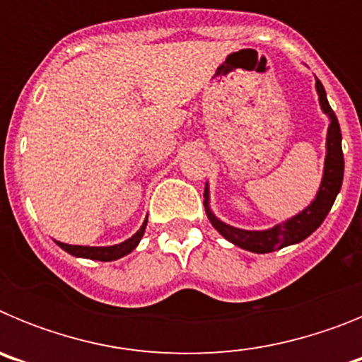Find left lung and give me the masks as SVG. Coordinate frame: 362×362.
<instances>
[{
  "label": "left lung",
  "mask_w": 362,
  "mask_h": 362,
  "mask_svg": "<svg viewBox=\"0 0 362 362\" xmlns=\"http://www.w3.org/2000/svg\"><path fill=\"white\" fill-rule=\"evenodd\" d=\"M315 88H317L319 103H321L322 112L330 117V127H328V136H326V159L321 188H319L317 196H315V199L312 201L308 209L297 214L292 219L284 221L283 225H277L270 230H261V232H250V230L233 228V226L217 219L209 209V190H204V210H206V216H209L214 228L223 238L228 239L233 245L241 246L245 250L254 252V254H268V252H276L279 248H284V246L300 243L321 226V223L330 212L339 190H341L344 175L341 127H339L337 117H335L334 110H332L330 103L326 99L325 86L319 79L315 81Z\"/></svg>",
  "instance_id": "8db88e82"
}]
</instances>
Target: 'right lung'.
Returning a JSON list of instances; mask_svg holds the SVG:
<instances>
[{
  "instance_id": "1",
  "label": "right lung",
  "mask_w": 362,
  "mask_h": 362,
  "mask_svg": "<svg viewBox=\"0 0 362 362\" xmlns=\"http://www.w3.org/2000/svg\"><path fill=\"white\" fill-rule=\"evenodd\" d=\"M145 228H146V219L141 225V228L137 230L132 238L114 246H78V245H66V243H59V241H57V245L62 246L65 252H69V254L76 255V257L95 259V261H116V259L130 254V252L136 248L137 243L141 241Z\"/></svg>"
}]
</instances>
